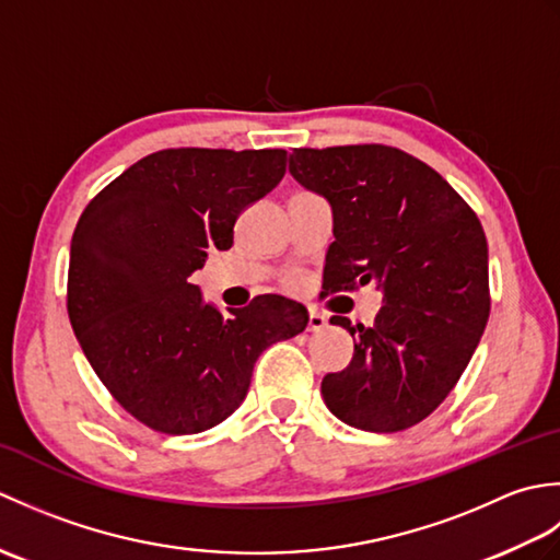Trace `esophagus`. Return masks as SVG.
<instances>
[{"label":"esophagus","instance_id":"34e87169","mask_svg":"<svg viewBox=\"0 0 560 560\" xmlns=\"http://www.w3.org/2000/svg\"><path fill=\"white\" fill-rule=\"evenodd\" d=\"M325 327H327V317L323 313L311 311V319H307V329L319 331V329H325Z\"/></svg>","mask_w":560,"mask_h":560}]
</instances>
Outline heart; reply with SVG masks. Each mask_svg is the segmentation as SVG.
Listing matches in <instances>:
<instances>
[{
    "mask_svg": "<svg viewBox=\"0 0 560 560\" xmlns=\"http://www.w3.org/2000/svg\"><path fill=\"white\" fill-rule=\"evenodd\" d=\"M287 283H289V287H291V289H295V287H299V279H289Z\"/></svg>",
    "mask_w": 560,
    "mask_h": 560,
    "instance_id": "heart-1",
    "label": "heart"
}]
</instances>
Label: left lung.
<instances>
[{"mask_svg": "<svg viewBox=\"0 0 560 560\" xmlns=\"http://www.w3.org/2000/svg\"><path fill=\"white\" fill-rule=\"evenodd\" d=\"M291 175L335 209L325 289L377 281L371 327L335 315L353 359L327 373V409L353 428L397 433L457 385L489 323V245L474 209L431 165L385 144L293 149Z\"/></svg>", "mask_w": 560, "mask_h": 560, "instance_id": "1", "label": "left lung"}]
</instances>
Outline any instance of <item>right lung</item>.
Here are the masks:
<instances>
[{"mask_svg":"<svg viewBox=\"0 0 560 560\" xmlns=\"http://www.w3.org/2000/svg\"><path fill=\"white\" fill-rule=\"evenodd\" d=\"M287 173L283 149H163L89 201L71 235L67 313L101 383L137 421L201 433L241 407L259 353L307 327L283 295L219 313L189 283L229 249L245 207Z\"/></svg>","mask_w":560,"mask_h":560,"instance_id":"right-lung-1","label":"right lung"}]
</instances>
